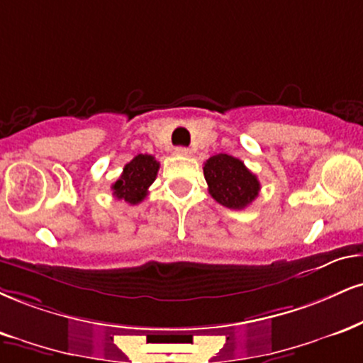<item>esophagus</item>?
Instances as JSON below:
<instances>
[{"label":"esophagus","mask_w":363,"mask_h":363,"mask_svg":"<svg viewBox=\"0 0 363 363\" xmlns=\"http://www.w3.org/2000/svg\"><path fill=\"white\" fill-rule=\"evenodd\" d=\"M176 154L177 155H182V157H189L193 152H191V148H186V147H177L176 148Z\"/></svg>","instance_id":"1"}]
</instances>
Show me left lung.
Returning a JSON list of instances; mask_svg holds the SVG:
<instances>
[{
  "label": "left lung",
  "mask_w": 363,
  "mask_h": 363,
  "mask_svg": "<svg viewBox=\"0 0 363 363\" xmlns=\"http://www.w3.org/2000/svg\"><path fill=\"white\" fill-rule=\"evenodd\" d=\"M204 179L211 198L221 206L243 209L259 196L260 182L237 157L218 154L204 162Z\"/></svg>",
  "instance_id": "1"
}]
</instances>
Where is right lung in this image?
<instances>
[{
    "mask_svg": "<svg viewBox=\"0 0 363 363\" xmlns=\"http://www.w3.org/2000/svg\"><path fill=\"white\" fill-rule=\"evenodd\" d=\"M157 172L159 162L155 157L138 154L125 165L120 179L111 186L113 196L128 204L142 203L148 193V187L155 181Z\"/></svg>",
    "mask_w": 363,
    "mask_h": 363,
    "instance_id": "add662e5",
    "label": "right lung"
}]
</instances>
